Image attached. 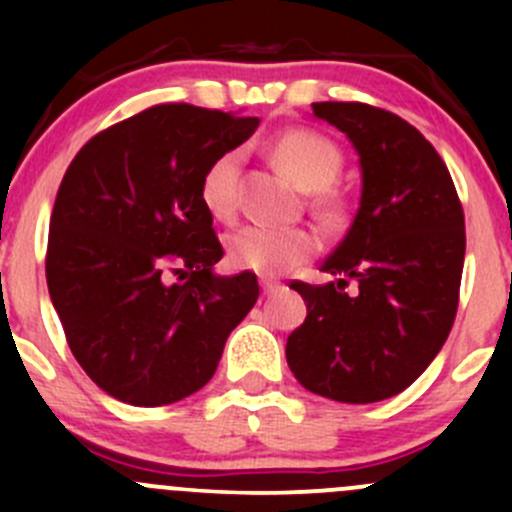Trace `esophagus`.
I'll return each mask as SVG.
<instances>
[{"mask_svg":"<svg viewBox=\"0 0 512 512\" xmlns=\"http://www.w3.org/2000/svg\"><path fill=\"white\" fill-rule=\"evenodd\" d=\"M260 285H262V292H265V294H275L277 289L282 287L280 282H277V280H270V277H262Z\"/></svg>","mask_w":512,"mask_h":512,"instance_id":"34e87169","label":"esophagus"}]
</instances>
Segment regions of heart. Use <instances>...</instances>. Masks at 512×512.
Returning a JSON list of instances; mask_svg holds the SVG:
<instances>
[{
    "instance_id": "heart-1",
    "label": "heart",
    "mask_w": 512,
    "mask_h": 512,
    "mask_svg": "<svg viewBox=\"0 0 512 512\" xmlns=\"http://www.w3.org/2000/svg\"><path fill=\"white\" fill-rule=\"evenodd\" d=\"M277 168L297 188L312 195V210L319 220L337 225L344 220V203L332 193L342 173V151L327 136L314 131H289L270 148ZM237 153H223L205 168L200 180V203L215 220H230L235 213ZM317 252V237L304 227L245 225L227 237V260L237 270L257 275H285Z\"/></svg>"
}]
</instances>
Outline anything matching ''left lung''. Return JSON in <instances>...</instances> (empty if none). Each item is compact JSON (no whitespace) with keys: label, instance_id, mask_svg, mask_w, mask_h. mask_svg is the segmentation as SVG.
Returning a JSON list of instances; mask_svg holds the SVG:
<instances>
[{"label":"left lung","instance_id":"left-lung-1","mask_svg":"<svg viewBox=\"0 0 512 512\" xmlns=\"http://www.w3.org/2000/svg\"><path fill=\"white\" fill-rule=\"evenodd\" d=\"M312 108L359 153L361 200L322 265L337 280L289 285L307 319L287 337V364L312 394L374 404L409 389L448 339L466 220L446 163L411 123L369 103Z\"/></svg>","mask_w":512,"mask_h":512}]
</instances>
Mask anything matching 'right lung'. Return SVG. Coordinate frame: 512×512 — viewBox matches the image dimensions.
Wrapping results in <instances>:
<instances>
[{"instance_id": "add662e5", "label": "right lung", "mask_w": 512, "mask_h": 512, "mask_svg": "<svg viewBox=\"0 0 512 512\" xmlns=\"http://www.w3.org/2000/svg\"><path fill=\"white\" fill-rule=\"evenodd\" d=\"M257 123L160 103L96 133L61 180L46 285L71 354L123 404H175L203 389L260 297L250 272H213L223 245L200 203L205 168Z\"/></svg>"}]
</instances>
